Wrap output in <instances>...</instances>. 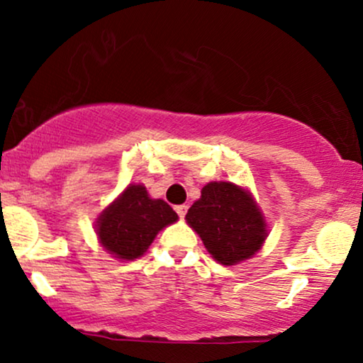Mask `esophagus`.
<instances>
[{
    "mask_svg": "<svg viewBox=\"0 0 363 363\" xmlns=\"http://www.w3.org/2000/svg\"><path fill=\"white\" fill-rule=\"evenodd\" d=\"M187 205H179V206H176V211H177V215L181 216V218H184V215L187 213Z\"/></svg>",
    "mask_w": 363,
    "mask_h": 363,
    "instance_id": "obj_1",
    "label": "esophagus"
}]
</instances>
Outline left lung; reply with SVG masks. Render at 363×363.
<instances>
[{
  "mask_svg": "<svg viewBox=\"0 0 363 363\" xmlns=\"http://www.w3.org/2000/svg\"><path fill=\"white\" fill-rule=\"evenodd\" d=\"M206 251L223 266L251 259L268 237V223L247 187L211 181L186 215Z\"/></svg>",
  "mask_w": 363,
  "mask_h": 363,
  "instance_id": "8db88e82",
  "label": "left lung"
}]
</instances>
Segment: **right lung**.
I'll list each match as a JSON object with an SVG mask.
<instances>
[{"instance_id": "right-lung-1", "label": "right lung", "mask_w": 363, "mask_h": 363, "mask_svg": "<svg viewBox=\"0 0 363 363\" xmlns=\"http://www.w3.org/2000/svg\"><path fill=\"white\" fill-rule=\"evenodd\" d=\"M177 220L164 199L152 198L143 184H129L95 218V234L112 257L135 261L148 251L158 232Z\"/></svg>"}]
</instances>
